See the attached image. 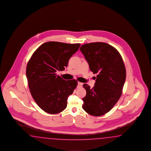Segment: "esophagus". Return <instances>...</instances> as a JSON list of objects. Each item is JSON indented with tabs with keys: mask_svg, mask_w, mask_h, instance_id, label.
Segmentation results:
<instances>
[{
	"mask_svg": "<svg viewBox=\"0 0 151 151\" xmlns=\"http://www.w3.org/2000/svg\"><path fill=\"white\" fill-rule=\"evenodd\" d=\"M82 85H83V83H82L80 82H78V84H77V88L82 87Z\"/></svg>",
	"mask_w": 151,
	"mask_h": 151,
	"instance_id": "1",
	"label": "esophagus"
}]
</instances>
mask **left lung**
<instances>
[{
    "label": "left lung",
    "instance_id": "8db88e82",
    "mask_svg": "<svg viewBox=\"0 0 151 151\" xmlns=\"http://www.w3.org/2000/svg\"><path fill=\"white\" fill-rule=\"evenodd\" d=\"M80 50L90 70L97 74L94 87L83 85L87 94L82 99V108L91 115H103L111 111L121 96L126 77L124 61L119 51L106 43L85 44Z\"/></svg>",
    "mask_w": 151,
    "mask_h": 151
}]
</instances>
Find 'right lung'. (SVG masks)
<instances>
[{
    "label": "right lung",
    "instance_id": "1",
    "mask_svg": "<svg viewBox=\"0 0 151 151\" xmlns=\"http://www.w3.org/2000/svg\"><path fill=\"white\" fill-rule=\"evenodd\" d=\"M81 44L48 42L35 51L27 66L31 94L38 106L49 114H57L67 106L68 96L77 86L76 80L65 81L59 75Z\"/></svg>",
    "mask_w": 151,
    "mask_h": 151
}]
</instances>
